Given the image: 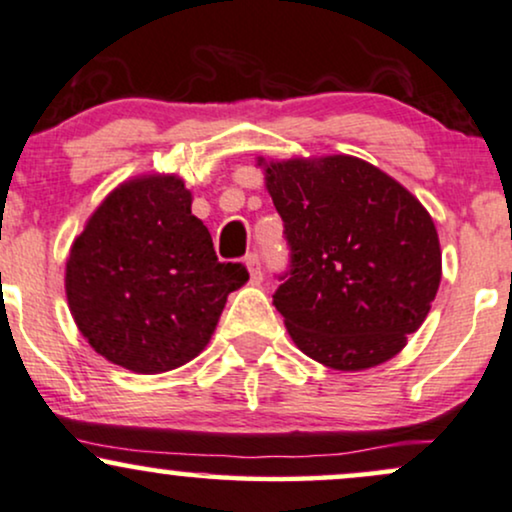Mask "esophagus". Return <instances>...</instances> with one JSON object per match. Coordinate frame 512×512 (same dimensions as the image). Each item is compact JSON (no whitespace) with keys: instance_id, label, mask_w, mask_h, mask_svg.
<instances>
[{"instance_id":"1","label":"esophagus","mask_w":512,"mask_h":512,"mask_svg":"<svg viewBox=\"0 0 512 512\" xmlns=\"http://www.w3.org/2000/svg\"><path fill=\"white\" fill-rule=\"evenodd\" d=\"M244 263H246V268H249L251 282H261L263 270H261V258H258V254H249L244 258Z\"/></svg>"}]
</instances>
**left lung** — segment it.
<instances>
[{
    "mask_svg": "<svg viewBox=\"0 0 512 512\" xmlns=\"http://www.w3.org/2000/svg\"><path fill=\"white\" fill-rule=\"evenodd\" d=\"M258 167L292 251L273 304L294 345L335 371L393 359L441 285L429 210L390 174L352 155L258 158Z\"/></svg>",
    "mask_w": 512,
    "mask_h": 512,
    "instance_id": "8db88e82",
    "label": "left lung"
}]
</instances>
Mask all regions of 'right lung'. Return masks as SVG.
I'll return each mask as SVG.
<instances>
[{
	"mask_svg": "<svg viewBox=\"0 0 512 512\" xmlns=\"http://www.w3.org/2000/svg\"><path fill=\"white\" fill-rule=\"evenodd\" d=\"M177 174H141L93 210L66 258L64 290L78 330L134 374L172 371L203 352L227 294L249 273L220 263Z\"/></svg>",
	"mask_w": 512,
	"mask_h": 512,
	"instance_id": "1",
	"label": "right lung"
}]
</instances>
